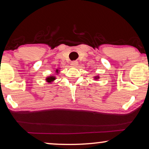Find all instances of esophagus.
Returning <instances> with one entry per match:
<instances>
[{
	"label": "esophagus",
	"instance_id": "1",
	"mask_svg": "<svg viewBox=\"0 0 149 149\" xmlns=\"http://www.w3.org/2000/svg\"><path fill=\"white\" fill-rule=\"evenodd\" d=\"M71 66H77V65H78V62L77 61H72V62H71Z\"/></svg>",
	"mask_w": 149,
	"mask_h": 149
}]
</instances>
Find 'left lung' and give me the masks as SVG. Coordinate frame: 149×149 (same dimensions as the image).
Wrapping results in <instances>:
<instances>
[{"mask_svg":"<svg viewBox=\"0 0 149 149\" xmlns=\"http://www.w3.org/2000/svg\"><path fill=\"white\" fill-rule=\"evenodd\" d=\"M95 79H99V77H95Z\"/></svg>","mask_w":149,"mask_h":149,"instance_id":"1","label":"left lung"}]
</instances>
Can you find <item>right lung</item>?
<instances>
[{
    "instance_id": "obj_1",
    "label": "right lung",
    "mask_w": 149,
    "mask_h": 149,
    "mask_svg": "<svg viewBox=\"0 0 149 149\" xmlns=\"http://www.w3.org/2000/svg\"><path fill=\"white\" fill-rule=\"evenodd\" d=\"M56 72H58V70H56ZM56 79L55 77L54 76H50V77H48V78H46V81L48 82V83H51V82H52L53 81H54Z\"/></svg>"
}]
</instances>
